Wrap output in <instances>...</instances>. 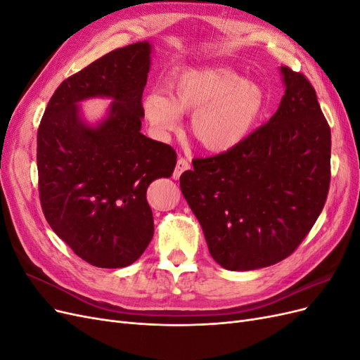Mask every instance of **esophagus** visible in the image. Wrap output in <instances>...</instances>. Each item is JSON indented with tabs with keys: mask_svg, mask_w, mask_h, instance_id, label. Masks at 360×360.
Returning a JSON list of instances; mask_svg holds the SVG:
<instances>
[{
	"mask_svg": "<svg viewBox=\"0 0 360 360\" xmlns=\"http://www.w3.org/2000/svg\"><path fill=\"white\" fill-rule=\"evenodd\" d=\"M188 169H189V162H188L186 159L179 158L176 169H174V174H172V177H174V179H180L181 174H183L184 171H188Z\"/></svg>",
	"mask_w": 360,
	"mask_h": 360,
	"instance_id": "obj_1",
	"label": "esophagus"
}]
</instances>
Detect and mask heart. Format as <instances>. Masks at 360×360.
<instances>
[{
	"label": "heart",
	"mask_w": 360,
	"mask_h": 360,
	"mask_svg": "<svg viewBox=\"0 0 360 360\" xmlns=\"http://www.w3.org/2000/svg\"><path fill=\"white\" fill-rule=\"evenodd\" d=\"M169 96L151 91L143 112L159 138L176 132L183 115H191V132L209 153H226L252 134L266 108L258 82L225 68H191L174 75Z\"/></svg>",
	"instance_id": "obj_1"
}]
</instances>
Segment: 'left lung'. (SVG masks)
I'll use <instances>...</instances> for the list:
<instances>
[{"label":"left lung","mask_w":360,"mask_h":360,"mask_svg":"<svg viewBox=\"0 0 360 360\" xmlns=\"http://www.w3.org/2000/svg\"><path fill=\"white\" fill-rule=\"evenodd\" d=\"M279 72L285 93L269 122L226 153L195 159L180 176L210 255L226 270L287 258L328 198L330 127L308 79Z\"/></svg>","instance_id":"1"}]
</instances>
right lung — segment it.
Here are the masks:
<instances>
[{"mask_svg":"<svg viewBox=\"0 0 360 360\" xmlns=\"http://www.w3.org/2000/svg\"><path fill=\"white\" fill-rule=\"evenodd\" d=\"M150 41L115 49L70 76L53 93L37 130L39 192L51 228L91 266L120 269L153 238L148 184L169 177L177 156L141 134ZM111 98L91 124L80 103Z\"/></svg>","mask_w":360,"mask_h":360,"instance_id":"1","label":"right lung"}]
</instances>
